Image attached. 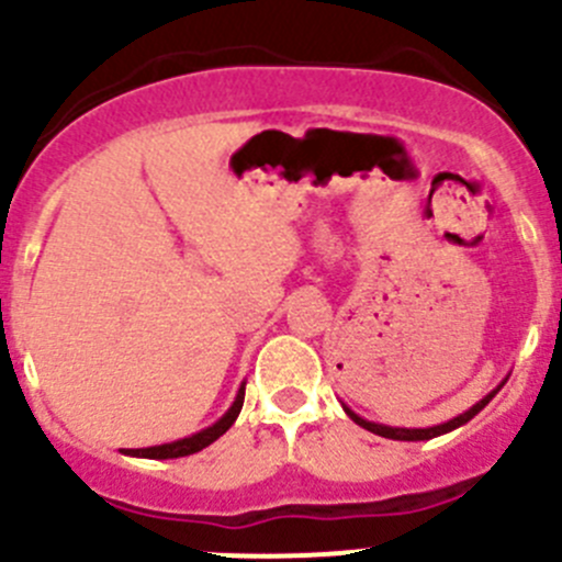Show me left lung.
<instances>
[{"mask_svg": "<svg viewBox=\"0 0 562 562\" xmlns=\"http://www.w3.org/2000/svg\"><path fill=\"white\" fill-rule=\"evenodd\" d=\"M507 378H510V375H505V378H502V383H499V386H496V389H491V392L485 394L483 400H477V403H474L472 408H469V411H463V414L452 416V419L441 422V425H432V427H392V425H383V422H370V419H364V416H358L356 411H352L350 405H345V403H341V408H345V414L350 416V419L356 422V425H361V427H364V430L375 432V436H383V438H394V441H427V438H436V436H445V432H452V430H458V427H461V425H467L469 419H474V416H477L480 411H483L485 405H488L491 400L496 397V392H499V389L505 386V383H507Z\"/></svg>", "mask_w": 562, "mask_h": 562, "instance_id": "left-lung-1", "label": "left lung"}]
</instances>
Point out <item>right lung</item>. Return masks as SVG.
Instances as JSON below:
<instances>
[{
    "mask_svg": "<svg viewBox=\"0 0 562 562\" xmlns=\"http://www.w3.org/2000/svg\"><path fill=\"white\" fill-rule=\"evenodd\" d=\"M243 400H245V381L239 383L237 397H234V403L228 405V411L215 422V425L192 432V436L176 438V441H168V445L143 447V450H121V452L130 458H151V461H168V458H184V456H192V452H201L204 447H210L212 441H217V438H221L234 422H237L239 411H243Z\"/></svg>",
    "mask_w": 562,
    "mask_h": 562,
    "instance_id": "1",
    "label": "right lung"
}]
</instances>
